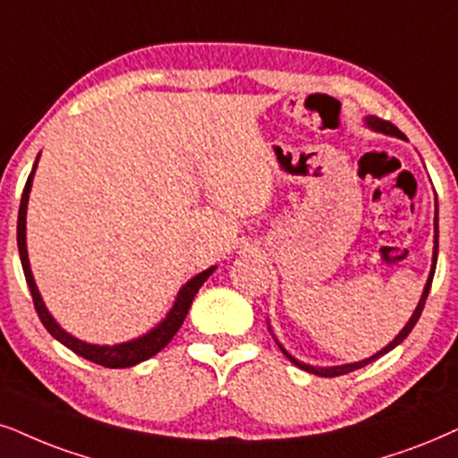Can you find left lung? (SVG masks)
I'll return each mask as SVG.
<instances>
[{
    "label": "left lung",
    "mask_w": 458,
    "mask_h": 458,
    "mask_svg": "<svg viewBox=\"0 0 458 458\" xmlns=\"http://www.w3.org/2000/svg\"><path fill=\"white\" fill-rule=\"evenodd\" d=\"M366 124L369 126V129H374V131H378V132H385V135H393V137H399V139H403V132L397 129L395 124H391V123H386V120H380V118H376V115H368L366 118ZM433 225H436V236H433V259H431V272H429V279H427V283H425V289H422V296H420V300H419V306H416V310L412 312V317H410V321L406 323V326H403V329L402 332H399L395 338H393V343H389L385 346L383 351H378L376 352V355H372V357H368V359H363V361H355V363H344V366H332V368H315V366H309V363H302V361H298L296 357L293 355H289V352L283 349V346L279 344V349L283 351V355H285L289 361L293 363V366H298V368H302L304 372H310V374H315V376H326V378H334V376H343V374H349V372H352V369H359V368H363V366H368V363H372L374 359H378L380 355H385V352H389V351H393L395 349L397 344H402L403 340L408 338V334L412 332V327L416 326V321L420 319V312H422V309H425V302H427V296H429V289H431V281H433V275H436V264H437V239H439V230H437V200H436V217H433ZM270 329V327H268Z\"/></svg>",
    "instance_id": "1"
}]
</instances>
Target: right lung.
Returning <instances> with one entry per match:
<instances>
[{"instance_id":"add662e5","label":"right lung","mask_w":458,"mask_h":458,"mask_svg":"<svg viewBox=\"0 0 458 458\" xmlns=\"http://www.w3.org/2000/svg\"><path fill=\"white\" fill-rule=\"evenodd\" d=\"M38 158H39V156H38ZM36 166H38V160H36V165H33V171L29 173L25 190H22V196H21L19 225H16V241H19V256H21L22 272H25L27 285H29V289H31L33 304H36V310H38L39 319H42V323H44V327L48 329L52 338H56L61 344H65L67 349H72L75 355L89 359V361H92V363H99V366H103V368H131V366H137V363L146 361V359H149V357H154L156 352H160L166 344L171 343L173 335L177 334L179 327H182V323H183V319H186L190 306H192L194 296L199 293L202 283L209 279L211 272L216 270L217 266H211V268L199 272V275L192 276V279H190L186 285L179 289V293H177L175 302H173V309L169 310V315H166L165 319H162L154 329H149L148 334L139 335V338H135V340H129V343L114 344V346L89 344V343H82V340L73 338L72 334H67L65 329H63L59 323L55 321V317H52L48 309H46L44 300H42V296H39V289L36 285V279H33V275H31V266H29V256H27V202H29V192H31L33 175H36Z\"/></svg>"}]
</instances>
